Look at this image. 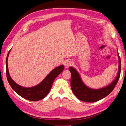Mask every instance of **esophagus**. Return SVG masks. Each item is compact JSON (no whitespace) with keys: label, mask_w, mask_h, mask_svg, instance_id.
<instances>
[{"label":"esophagus","mask_w":126,"mask_h":126,"mask_svg":"<svg viewBox=\"0 0 126 126\" xmlns=\"http://www.w3.org/2000/svg\"><path fill=\"white\" fill-rule=\"evenodd\" d=\"M72 62L71 61H69V60H68V61H66L65 62H64V67L65 68H68V67H69V66H71L72 64Z\"/></svg>","instance_id":"esophagus-1"}]
</instances>
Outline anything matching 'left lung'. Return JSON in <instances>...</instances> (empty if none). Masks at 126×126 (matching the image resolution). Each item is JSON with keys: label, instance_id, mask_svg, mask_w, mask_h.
<instances>
[{"label": "left lung", "instance_id": "obj_1", "mask_svg": "<svg viewBox=\"0 0 126 126\" xmlns=\"http://www.w3.org/2000/svg\"><path fill=\"white\" fill-rule=\"evenodd\" d=\"M118 71L116 78L108 86L99 89H93L87 86L82 81L78 71L74 68L69 67V70L71 73V86L74 95L80 101L86 102H95L107 96L113 90L120 77L121 64L118 52Z\"/></svg>", "mask_w": 126, "mask_h": 126}]
</instances>
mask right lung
Instances as JSON below:
<instances>
[{
    "label": "right lung",
    "mask_w": 126,
    "mask_h": 126,
    "mask_svg": "<svg viewBox=\"0 0 126 126\" xmlns=\"http://www.w3.org/2000/svg\"><path fill=\"white\" fill-rule=\"evenodd\" d=\"M10 52V50L8 52L6 59V74L8 82L12 89L23 98L29 101H37L43 99L49 92L55 78L63 72L64 68V65H61L53 69L37 86L32 87H24L16 83L10 76L8 66V59Z\"/></svg>",
    "instance_id": "obj_1"
}]
</instances>
